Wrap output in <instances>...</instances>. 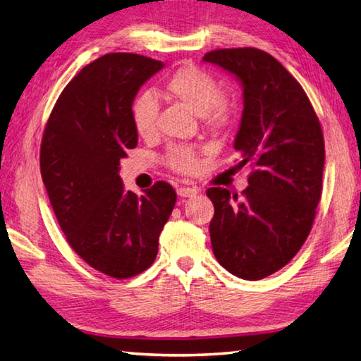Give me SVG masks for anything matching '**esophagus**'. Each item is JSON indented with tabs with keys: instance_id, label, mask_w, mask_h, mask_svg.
<instances>
[{
	"instance_id": "34e87169",
	"label": "esophagus",
	"mask_w": 361,
	"mask_h": 361,
	"mask_svg": "<svg viewBox=\"0 0 361 361\" xmlns=\"http://www.w3.org/2000/svg\"><path fill=\"white\" fill-rule=\"evenodd\" d=\"M199 191L195 188H186V186H181L176 189V194L180 195V197H192V195L197 194Z\"/></svg>"
}]
</instances>
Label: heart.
<instances>
[{
    "label": "heart",
    "mask_w": 361,
    "mask_h": 361,
    "mask_svg": "<svg viewBox=\"0 0 361 361\" xmlns=\"http://www.w3.org/2000/svg\"><path fill=\"white\" fill-rule=\"evenodd\" d=\"M162 91L172 99L185 104L212 130H222L233 121L237 106L226 93H219L218 82L205 69L185 64L172 72L162 85ZM130 118L140 137L153 135L158 120V102L149 93H142L130 104ZM200 149L173 145L166 153V164L181 173H192L199 167Z\"/></svg>",
    "instance_id": "obj_1"
}]
</instances>
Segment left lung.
I'll use <instances>...</instances> for the list:
<instances>
[{
	"instance_id": "left-lung-1",
	"label": "left lung",
	"mask_w": 361,
	"mask_h": 361,
	"mask_svg": "<svg viewBox=\"0 0 361 361\" xmlns=\"http://www.w3.org/2000/svg\"><path fill=\"white\" fill-rule=\"evenodd\" d=\"M203 61L231 72L243 87L245 109L233 147L240 167L251 164L243 200L209 188L214 257L241 279L276 273L310 235L322 195L324 134L310 99L292 74L264 50L219 49Z\"/></svg>"
}]
</instances>
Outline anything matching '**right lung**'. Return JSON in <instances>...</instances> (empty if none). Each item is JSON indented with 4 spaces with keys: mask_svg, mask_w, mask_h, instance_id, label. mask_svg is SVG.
<instances>
[{
    "mask_svg": "<svg viewBox=\"0 0 361 361\" xmlns=\"http://www.w3.org/2000/svg\"><path fill=\"white\" fill-rule=\"evenodd\" d=\"M162 61L109 54L85 66L58 97L41 143V173L71 247L115 279L145 271L176 192L156 181L140 195L126 191L120 159L137 147L130 104Z\"/></svg>",
    "mask_w": 361,
    "mask_h": 361,
    "instance_id": "add662e5",
    "label": "right lung"
}]
</instances>
